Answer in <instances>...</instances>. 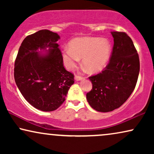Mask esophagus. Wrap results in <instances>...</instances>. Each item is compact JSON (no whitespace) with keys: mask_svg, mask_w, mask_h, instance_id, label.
Masks as SVG:
<instances>
[{"mask_svg":"<svg viewBox=\"0 0 154 154\" xmlns=\"http://www.w3.org/2000/svg\"><path fill=\"white\" fill-rule=\"evenodd\" d=\"M84 78L83 77H81V76H79V75H75V80L76 81H82V80H83Z\"/></svg>","mask_w":154,"mask_h":154,"instance_id":"obj_1","label":"esophagus"}]
</instances>
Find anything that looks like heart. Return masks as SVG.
<instances>
[{
  "mask_svg": "<svg viewBox=\"0 0 154 154\" xmlns=\"http://www.w3.org/2000/svg\"><path fill=\"white\" fill-rule=\"evenodd\" d=\"M69 48L62 52L63 62L69 70L75 68L82 58L83 66L90 72H99L108 64L111 54L109 40L99 37L75 38L69 42Z\"/></svg>",
  "mask_w": 154,
  "mask_h": 154,
  "instance_id": "1",
  "label": "heart"
}]
</instances>
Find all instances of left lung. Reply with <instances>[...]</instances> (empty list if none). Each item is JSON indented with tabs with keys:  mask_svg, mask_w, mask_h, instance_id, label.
<instances>
[{
	"mask_svg": "<svg viewBox=\"0 0 154 154\" xmlns=\"http://www.w3.org/2000/svg\"><path fill=\"white\" fill-rule=\"evenodd\" d=\"M112 53L102 72L89 77L92 89L86 98L90 106L100 112L119 108L129 98L137 82L140 59L132 39L125 32L112 31Z\"/></svg>",
	"mask_w": 154,
	"mask_h": 154,
	"instance_id": "1",
	"label": "left lung"
}]
</instances>
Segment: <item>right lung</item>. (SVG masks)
<instances>
[{
	"label": "right lung",
	"instance_id": "1",
	"mask_svg": "<svg viewBox=\"0 0 154 154\" xmlns=\"http://www.w3.org/2000/svg\"><path fill=\"white\" fill-rule=\"evenodd\" d=\"M60 38L47 29L28 35L14 62V81L20 92L29 104L43 111L58 109L74 83L73 74L63 65L57 43Z\"/></svg>",
	"mask_w": 154,
	"mask_h": 154
}]
</instances>
